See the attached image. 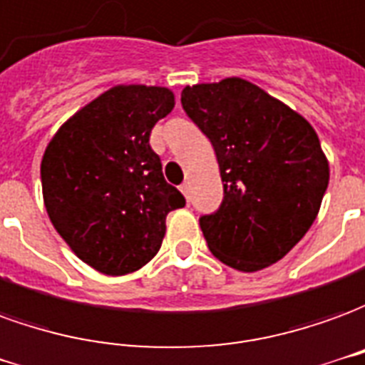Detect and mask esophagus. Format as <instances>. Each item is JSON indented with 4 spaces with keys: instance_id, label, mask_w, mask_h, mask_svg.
I'll return each mask as SVG.
<instances>
[{
    "instance_id": "esophagus-1",
    "label": "esophagus",
    "mask_w": 365,
    "mask_h": 365,
    "mask_svg": "<svg viewBox=\"0 0 365 365\" xmlns=\"http://www.w3.org/2000/svg\"><path fill=\"white\" fill-rule=\"evenodd\" d=\"M180 192L185 195V198L188 200V182H185V185H180Z\"/></svg>"
}]
</instances>
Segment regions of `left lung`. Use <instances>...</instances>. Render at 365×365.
Instances as JSON below:
<instances>
[{"label":"left lung","mask_w":365,"mask_h":365,"mask_svg":"<svg viewBox=\"0 0 365 365\" xmlns=\"http://www.w3.org/2000/svg\"><path fill=\"white\" fill-rule=\"evenodd\" d=\"M180 102L210 139L224 182L218 212L200 218L212 255L244 273L283 259L319 216L330 178L314 128L237 76L187 86Z\"/></svg>","instance_id":"8db88e82"}]
</instances>
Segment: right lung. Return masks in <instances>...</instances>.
Here are the masks:
<instances>
[{
  "mask_svg": "<svg viewBox=\"0 0 365 365\" xmlns=\"http://www.w3.org/2000/svg\"><path fill=\"white\" fill-rule=\"evenodd\" d=\"M175 108L165 86L118 84L58 128L41 161L43 200L58 236L104 275L141 269L161 250L167 214L185 196L149 145Z\"/></svg>",
  "mask_w": 365,
  "mask_h": 365,
  "instance_id": "add662e5",
  "label": "right lung"
}]
</instances>
